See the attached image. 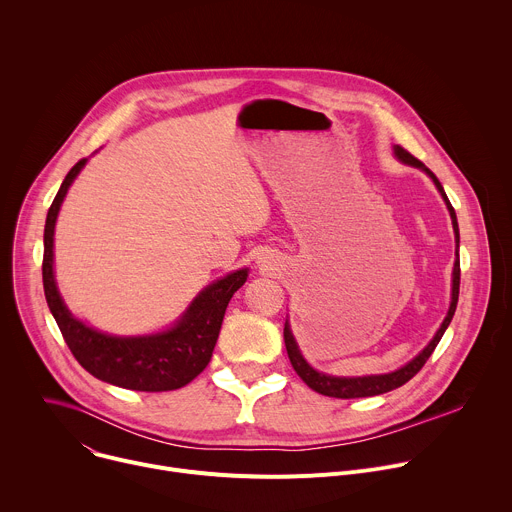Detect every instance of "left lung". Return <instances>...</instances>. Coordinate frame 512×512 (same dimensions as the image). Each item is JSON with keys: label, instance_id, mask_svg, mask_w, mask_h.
Segmentation results:
<instances>
[{"label": "left lung", "instance_id": "left-lung-1", "mask_svg": "<svg viewBox=\"0 0 512 512\" xmlns=\"http://www.w3.org/2000/svg\"><path fill=\"white\" fill-rule=\"evenodd\" d=\"M395 156L405 162V164H411L415 168H421L437 186V190L442 192L446 204H448V210H450V216H452V225H454V233H456V243L460 247V231H458V221H456V212H454V206L450 204L446 192H444V186L440 184V180L435 178V174L425 168V164H421L415 156H411L405 148H401V145H395ZM458 296H460V259H456L454 263V283H452V304H450V312L442 324V328L437 330V334L433 336V340L419 352V356H415L411 362H407L403 369L395 371V373H389V375H377V377H356V379H344V377H330V375H324V373H318L314 371L310 364L304 360V356L300 354L298 350V344L294 340V336H291L289 332V326L285 322V328H283V340H285V348H287V356H289V362L291 367H294V371L300 375V379L316 393L320 395H326V397H336V399H356V397H373V395H383V393H389L401 385H405L409 379H413L421 369L423 364L427 362V358L431 356V352L435 350V346L440 344L446 328L450 326L452 318H454V312H456V306H458Z\"/></svg>", "mask_w": 512, "mask_h": 512}]
</instances>
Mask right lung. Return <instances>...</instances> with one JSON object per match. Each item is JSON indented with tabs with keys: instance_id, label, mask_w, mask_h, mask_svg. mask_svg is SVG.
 <instances>
[{
	"instance_id": "add662e5",
	"label": "right lung",
	"mask_w": 512,
	"mask_h": 512,
	"mask_svg": "<svg viewBox=\"0 0 512 512\" xmlns=\"http://www.w3.org/2000/svg\"><path fill=\"white\" fill-rule=\"evenodd\" d=\"M85 162L87 160L83 158L70 168L46 216L42 281L48 308L72 356L99 381L148 393L180 389L196 379L210 362L225 310L235 291L247 281V269L235 271L208 285L172 330L156 336H109L72 318L54 283L52 247L60 204Z\"/></svg>"
}]
</instances>
